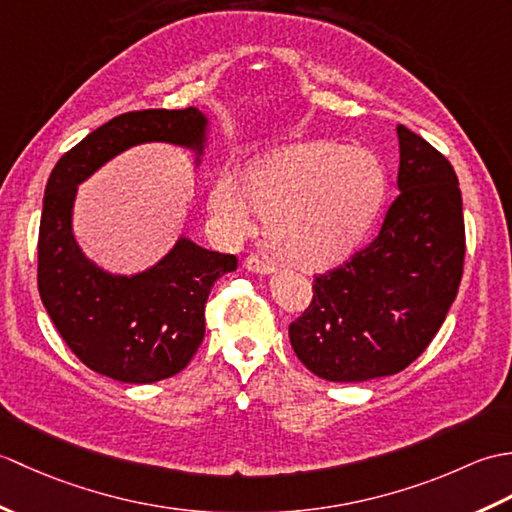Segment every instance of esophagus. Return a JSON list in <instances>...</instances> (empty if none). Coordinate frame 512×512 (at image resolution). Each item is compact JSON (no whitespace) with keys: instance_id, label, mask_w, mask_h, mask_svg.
<instances>
[{"instance_id":"34e87169","label":"esophagus","mask_w":512,"mask_h":512,"mask_svg":"<svg viewBox=\"0 0 512 512\" xmlns=\"http://www.w3.org/2000/svg\"><path fill=\"white\" fill-rule=\"evenodd\" d=\"M244 268L248 270V273H257V275H273L275 273V266L266 262V259L259 255H248L244 259Z\"/></svg>"}]
</instances>
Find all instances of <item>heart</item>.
<instances>
[{
    "mask_svg": "<svg viewBox=\"0 0 512 512\" xmlns=\"http://www.w3.org/2000/svg\"><path fill=\"white\" fill-rule=\"evenodd\" d=\"M385 193V169L372 151L312 140L250 160L239 184L222 176L209 209L233 235L250 231L255 209L268 217L270 250L314 270L343 262L363 244Z\"/></svg>",
    "mask_w": 512,
    "mask_h": 512,
    "instance_id": "obj_1",
    "label": "heart"
}]
</instances>
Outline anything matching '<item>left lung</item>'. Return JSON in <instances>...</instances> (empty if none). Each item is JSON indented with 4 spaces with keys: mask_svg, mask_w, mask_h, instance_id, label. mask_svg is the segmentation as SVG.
Masks as SVG:
<instances>
[{
    "mask_svg": "<svg viewBox=\"0 0 512 512\" xmlns=\"http://www.w3.org/2000/svg\"><path fill=\"white\" fill-rule=\"evenodd\" d=\"M398 191L367 248L314 279L308 310L290 323L292 350L332 383L394 376L427 350L462 279L464 215L451 162L405 125Z\"/></svg>",
    "mask_w": 512,
    "mask_h": 512,
    "instance_id": "8db88e82",
    "label": "left lung"
}]
</instances>
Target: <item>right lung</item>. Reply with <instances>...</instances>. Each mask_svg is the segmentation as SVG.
<instances>
[{
    "instance_id": "add662e5",
    "label": "right lung",
    "mask_w": 512,
    "mask_h": 512,
    "mask_svg": "<svg viewBox=\"0 0 512 512\" xmlns=\"http://www.w3.org/2000/svg\"><path fill=\"white\" fill-rule=\"evenodd\" d=\"M145 143L189 149L200 167L209 116L187 110H143L112 118L54 165L39 226L37 284L43 308L70 350L96 374L147 385L176 376L204 339V306L217 279L237 268L180 235L154 266L110 273L83 253L72 215L79 184L123 151Z\"/></svg>"
}]
</instances>
